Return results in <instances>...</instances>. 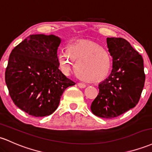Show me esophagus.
Here are the masks:
<instances>
[{
	"label": "esophagus",
	"mask_w": 152,
	"mask_h": 152,
	"mask_svg": "<svg viewBox=\"0 0 152 152\" xmlns=\"http://www.w3.org/2000/svg\"><path fill=\"white\" fill-rule=\"evenodd\" d=\"M78 86H79L80 88H85L86 86V85L84 84V83H81V82H79L78 83Z\"/></svg>",
	"instance_id": "obj_1"
}]
</instances>
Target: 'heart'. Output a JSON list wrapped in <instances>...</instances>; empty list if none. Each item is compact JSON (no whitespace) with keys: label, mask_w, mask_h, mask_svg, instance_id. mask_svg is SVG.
I'll use <instances>...</instances> for the list:
<instances>
[{"label":"heart","mask_w":152,"mask_h":152,"mask_svg":"<svg viewBox=\"0 0 152 152\" xmlns=\"http://www.w3.org/2000/svg\"><path fill=\"white\" fill-rule=\"evenodd\" d=\"M62 72L69 75L76 63V71L81 78L91 82L104 80L110 73L113 58L105 47L91 40L71 43L68 50H61L58 56Z\"/></svg>","instance_id":"1"}]
</instances>
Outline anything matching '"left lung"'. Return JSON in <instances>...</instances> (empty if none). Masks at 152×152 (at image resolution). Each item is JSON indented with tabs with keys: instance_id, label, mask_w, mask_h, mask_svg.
<instances>
[{
	"instance_id": "8db88e82",
	"label": "left lung",
	"mask_w": 152,
	"mask_h": 152,
	"mask_svg": "<svg viewBox=\"0 0 152 152\" xmlns=\"http://www.w3.org/2000/svg\"><path fill=\"white\" fill-rule=\"evenodd\" d=\"M113 57V70L99 84V94L91 110L97 117L114 118L138 104L145 82L142 56L123 38H107Z\"/></svg>"
}]
</instances>
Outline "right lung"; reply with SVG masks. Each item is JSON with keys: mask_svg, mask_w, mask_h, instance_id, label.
Masks as SVG:
<instances>
[{"mask_svg": "<svg viewBox=\"0 0 152 152\" xmlns=\"http://www.w3.org/2000/svg\"><path fill=\"white\" fill-rule=\"evenodd\" d=\"M60 43L55 35L33 34L10 54L5 72L8 92L14 104L30 115H50L63 91L76 84L59 70Z\"/></svg>", "mask_w": 152, "mask_h": 152, "instance_id": "add662e5", "label": "right lung"}]
</instances>
